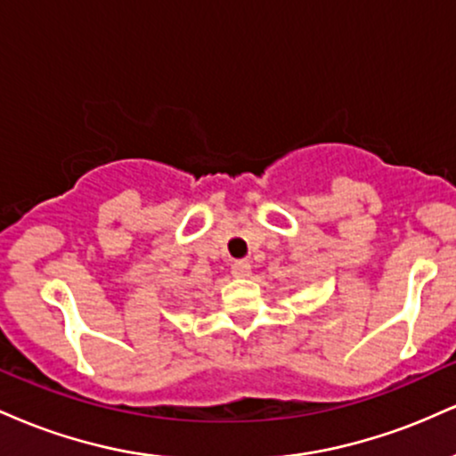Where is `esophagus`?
Returning <instances> with one entry per match:
<instances>
[{"label":"esophagus","instance_id":"34e87169","mask_svg":"<svg viewBox=\"0 0 456 456\" xmlns=\"http://www.w3.org/2000/svg\"><path fill=\"white\" fill-rule=\"evenodd\" d=\"M232 274L235 279H248L250 276V264L248 261H235L232 265Z\"/></svg>","mask_w":456,"mask_h":456}]
</instances>
